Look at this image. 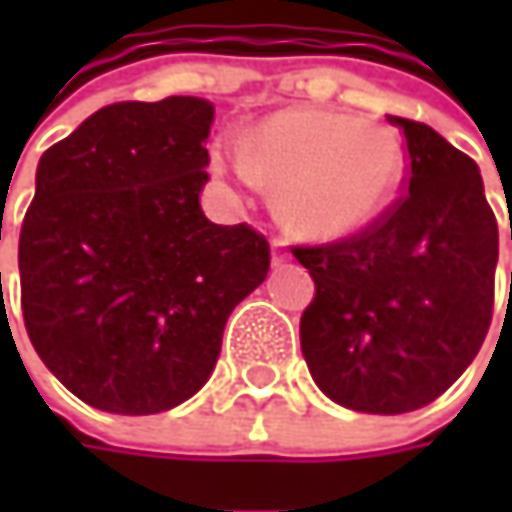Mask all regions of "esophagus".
I'll return each instance as SVG.
<instances>
[{
    "mask_svg": "<svg viewBox=\"0 0 512 512\" xmlns=\"http://www.w3.org/2000/svg\"><path fill=\"white\" fill-rule=\"evenodd\" d=\"M270 259H273V265L276 267L290 262V250H287V245L282 239H273V242H270Z\"/></svg>",
    "mask_w": 512,
    "mask_h": 512,
    "instance_id": "34e87169",
    "label": "esophagus"
}]
</instances>
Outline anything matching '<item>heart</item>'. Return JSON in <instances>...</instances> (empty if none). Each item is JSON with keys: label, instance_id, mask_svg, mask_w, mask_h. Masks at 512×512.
Here are the masks:
<instances>
[{"label": "heart", "instance_id": "heart-1", "mask_svg": "<svg viewBox=\"0 0 512 512\" xmlns=\"http://www.w3.org/2000/svg\"><path fill=\"white\" fill-rule=\"evenodd\" d=\"M216 165L239 182L279 185V213L307 236L336 239L364 227L402 179L404 148L387 125L325 110L267 119L247 148H219Z\"/></svg>", "mask_w": 512, "mask_h": 512}]
</instances>
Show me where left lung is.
<instances>
[{"label": "left lung", "mask_w": 512, "mask_h": 512, "mask_svg": "<svg viewBox=\"0 0 512 512\" xmlns=\"http://www.w3.org/2000/svg\"><path fill=\"white\" fill-rule=\"evenodd\" d=\"M390 122L407 142V193L350 239L293 247L316 282L299 325L313 382L379 416L436 402L476 359L499 262L476 162L422 122Z\"/></svg>", "instance_id": "1"}]
</instances>
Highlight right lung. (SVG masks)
<instances>
[{
    "label": "right lung",
    "instance_id": "1",
    "mask_svg": "<svg viewBox=\"0 0 512 512\" xmlns=\"http://www.w3.org/2000/svg\"><path fill=\"white\" fill-rule=\"evenodd\" d=\"M210 125L196 96L116 102L39 159L22 316L39 359L90 407L148 416L190 399L227 316L265 282V236L213 225L199 205Z\"/></svg>",
    "mask_w": 512,
    "mask_h": 512
}]
</instances>
